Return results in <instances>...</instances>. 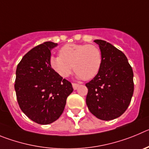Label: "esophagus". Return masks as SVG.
Listing matches in <instances>:
<instances>
[{"mask_svg":"<svg viewBox=\"0 0 149 149\" xmlns=\"http://www.w3.org/2000/svg\"><path fill=\"white\" fill-rule=\"evenodd\" d=\"M72 85H73V88L74 90H76L77 89L78 87L79 86V84H77V83H73V84H72Z\"/></svg>","mask_w":149,"mask_h":149,"instance_id":"1","label":"esophagus"}]
</instances>
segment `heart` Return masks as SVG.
Instances as JSON below:
<instances>
[{
	"label": "heart",
	"mask_w": 149,
	"mask_h": 149,
	"mask_svg": "<svg viewBox=\"0 0 149 149\" xmlns=\"http://www.w3.org/2000/svg\"><path fill=\"white\" fill-rule=\"evenodd\" d=\"M103 57L101 49L93 45L68 44L59 50V56L49 58L52 69L63 78L70 75L74 68L79 79H92L100 73Z\"/></svg>",
	"instance_id": "1"
}]
</instances>
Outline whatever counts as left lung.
<instances>
[{
  "label": "left lung",
  "mask_w": 149,
  "mask_h": 149,
  "mask_svg": "<svg viewBox=\"0 0 149 149\" xmlns=\"http://www.w3.org/2000/svg\"><path fill=\"white\" fill-rule=\"evenodd\" d=\"M102 53L101 70L87 83L86 104L102 120H114L126 111L134 93V73L125 55L103 40H95Z\"/></svg>",
  "instance_id": "1"
}]
</instances>
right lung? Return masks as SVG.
<instances>
[{
  "label": "right lung",
  "mask_w": 149,
  "mask_h": 149,
  "mask_svg": "<svg viewBox=\"0 0 149 149\" xmlns=\"http://www.w3.org/2000/svg\"><path fill=\"white\" fill-rule=\"evenodd\" d=\"M56 43L46 41L24 56L16 69L15 90L21 111L35 123L47 125L57 120L65 109L72 84L49 65Z\"/></svg>",
  "instance_id": "right-lung-1"
}]
</instances>
